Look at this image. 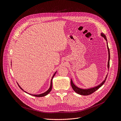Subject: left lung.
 I'll use <instances>...</instances> for the list:
<instances>
[{"instance_id": "8db88e82", "label": "left lung", "mask_w": 121, "mask_h": 121, "mask_svg": "<svg viewBox=\"0 0 121 121\" xmlns=\"http://www.w3.org/2000/svg\"><path fill=\"white\" fill-rule=\"evenodd\" d=\"M101 36L104 37V39L106 40V41H107L106 36L104 34V33H101ZM107 49L108 50V54H109V58H108V68H109V66H110V51H109V47L108 46V44H107ZM107 75L106 76L105 80L99 85L96 86L95 87L93 88H91L90 89H81L78 87H77L75 84H74V83H73V82H72V80L71 79V87L73 89V90L78 94H79L80 95H90L92 93H93L94 91H95L96 90H97L99 88H100L101 86H102V85L104 83V82H105V81L106 80Z\"/></svg>"}]
</instances>
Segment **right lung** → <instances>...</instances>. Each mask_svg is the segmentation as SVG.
Instances as JSON below:
<instances>
[{
	"label": "right lung",
	"mask_w": 121,
	"mask_h": 121,
	"mask_svg": "<svg viewBox=\"0 0 121 121\" xmlns=\"http://www.w3.org/2000/svg\"><path fill=\"white\" fill-rule=\"evenodd\" d=\"M56 72L57 71H56L55 72V73L54 74V75H53V76H52V80H51V86H50V88L49 89V90H47L46 92H44V93H41V94H30V93H28L27 92H26V91H24L22 89V88L18 85V84L17 83V84H18V86H19V87L22 90V91H23L24 92H25L26 93H28V94H30V95H32V96H35V97H43V96H46V95H47V94H49L50 92V91H52V79L53 78V77H54V76H55V74H56Z\"/></svg>",
	"instance_id": "right-lung-1"
}]
</instances>
